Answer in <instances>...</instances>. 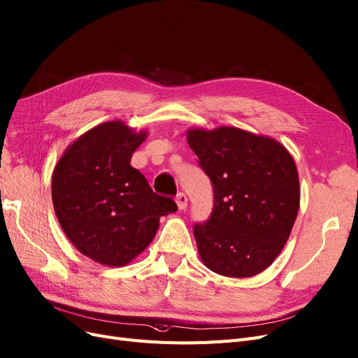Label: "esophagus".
I'll return each mask as SVG.
<instances>
[{
    "mask_svg": "<svg viewBox=\"0 0 358 358\" xmlns=\"http://www.w3.org/2000/svg\"><path fill=\"white\" fill-rule=\"evenodd\" d=\"M176 201H177V205H178V209H180V210H182V209H186V208H187V196L184 194L182 192H180V193L177 194Z\"/></svg>",
    "mask_w": 358,
    "mask_h": 358,
    "instance_id": "34e87169",
    "label": "esophagus"
}]
</instances>
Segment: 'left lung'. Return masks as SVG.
<instances>
[{
    "label": "left lung",
    "mask_w": 358,
    "mask_h": 358,
    "mask_svg": "<svg viewBox=\"0 0 358 358\" xmlns=\"http://www.w3.org/2000/svg\"><path fill=\"white\" fill-rule=\"evenodd\" d=\"M189 145L214 187V208L193 234L205 266L227 277L270 267L299 209L294 157L270 137L234 127L189 129Z\"/></svg>",
    "instance_id": "obj_1"
}]
</instances>
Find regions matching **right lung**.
Here are the masks:
<instances>
[{
  "instance_id": "obj_1",
  "label": "right lung",
  "mask_w": 358,
  "mask_h": 358,
  "mask_svg": "<svg viewBox=\"0 0 358 358\" xmlns=\"http://www.w3.org/2000/svg\"><path fill=\"white\" fill-rule=\"evenodd\" d=\"M145 136L121 121L104 122L75 140L52 172V205L64 234L103 266L134 259L153 241L159 218L177 210L129 165Z\"/></svg>"
}]
</instances>
